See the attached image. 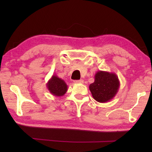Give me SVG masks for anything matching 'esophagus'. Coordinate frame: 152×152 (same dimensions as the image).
Listing matches in <instances>:
<instances>
[{
    "label": "esophagus",
    "mask_w": 152,
    "mask_h": 152,
    "mask_svg": "<svg viewBox=\"0 0 152 152\" xmlns=\"http://www.w3.org/2000/svg\"><path fill=\"white\" fill-rule=\"evenodd\" d=\"M74 83H84V80H74Z\"/></svg>",
    "instance_id": "34e87169"
}]
</instances>
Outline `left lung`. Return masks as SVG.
Instances as JSON below:
<instances>
[{
    "mask_svg": "<svg viewBox=\"0 0 152 152\" xmlns=\"http://www.w3.org/2000/svg\"><path fill=\"white\" fill-rule=\"evenodd\" d=\"M119 80L116 74L100 70L94 76V82L90 84L92 97L99 102H107L112 100L119 91Z\"/></svg>",
    "mask_w": 152,
    "mask_h": 152,
    "instance_id": "1",
    "label": "left lung"
}]
</instances>
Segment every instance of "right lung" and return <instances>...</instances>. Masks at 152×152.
I'll return each mask as SVG.
<instances>
[{
    "label": "right lung",
    "instance_id": "1",
    "mask_svg": "<svg viewBox=\"0 0 152 152\" xmlns=\"http://www.w3.org/2000/svg\"><path fill=\"white\" fill-rule=\"evenodd\" d=\"M48 91L56 96H62L68 91V86L64 80L56 75H53L46 84Z\"/></svg>",
    "mask_w": 152,
    "mask_h": 152
}]
</instances>
